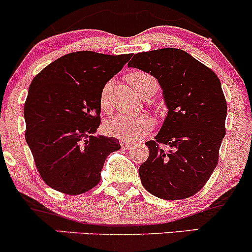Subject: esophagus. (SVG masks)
<instances>
[{
  "mask_svg": "<svg viewBox=\"0 0 252 252\" xmlns=\"http://www.w3.org/2000/svg\"><path fill=\"white\" fill-rule=\"evenodd\" d=\"M121 146L123 149H129L131 147V143L128 142V141H126V140H121Z\"/></svg>",
  "mask_w": 252,
  "mask_h": 252,
  "instance_id": "obj_1",
  "label": "esophagus"
}]
</instances>
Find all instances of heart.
I'll use <instances>...</instances> for the list:
<instances>
[{
    "label": "heart",
    "mask_w": 252,
    "mask_h": 252,
    "mask_svg": "<svg viewBox=\"0 0 252 252\" xmlns=\"http://www.w3.org/2000/svg\"><path fill=\"white\" fill-rule=\"evenodd\" d=\"M129 84L140 95H152L157 91L158 84L153 76L143 71H134L128 75ZM111 82H106L100 92L99 104L104 111L110 107L109 94ZM154 128V120L148 113H120L113 116L105 124V130L112 136L120 137L126 141H139L146 136Z\"/></svg>",
    "instance_id": "b5f03b06"
}]
</instances>
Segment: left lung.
I'll use <instances>...</instances> for the list:
<instances>
[{
	"label": "left lung",
	"instance_id": "1",
	"mask_svg": "<svg viewBox=\"0 0 252 252\" xmlns=\"http://www.w3.org/2000/svg\"><path fill=\"white\" fill-rule=\"evenodd\" d=\"M128 67L154 76L167 115L156 140L146 142L148 159L139 168L141 183L164 200H183L200 191L218 165L225 136L227 104L217 74L183 50L135 54ZM167 144L168 151L159 147Z\"/></svg>",
	"mask_w": 252,
	"mask_h": 252
}]
</instances>
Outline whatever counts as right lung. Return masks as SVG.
Here are the masks:
<instances>
[{
	"mask_svg": "<svg viewBox=\"0 0 252 252\" xmlns=\"http://www.w3.org/2000/svg\"><path fill=\"white\" fill-rule=\"evenodd\" d=\"M130 57L71 52L32 80L24 106L25 137L50 188L79 195L100 182L105 159L121 146L115 137L95 135L100 126L99 96Z\"/></svg>",
	"mask_w": 252,
	"mask_h": 252,
	"instance_id": "right-lung-1",
	"label": "right lung"
}]
</instances>
